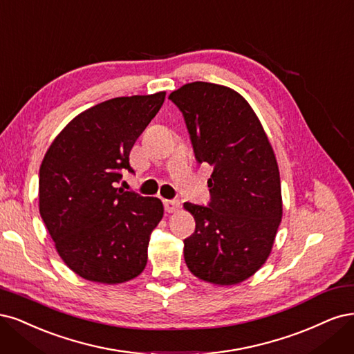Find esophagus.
Wrapping results in <instances>:
<instances>
[{
  "instance_id": "34e87169",
  "label": "esophagus",
  "mask_w": 354,
  "mask_h": 354,
  "mask_svg": "<svg viewBox=\"0 0 354 354\" xmlns=\"http://www.w3.org/2000/svg\"><path fill=\"white\" fill-rule=\"evenodd\" d=\"M165 209L167 213H175L179 210V200H165Z\"/></svg>"
}]
</instances>
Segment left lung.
Segmentation results:
<instances>
[{
	"mask_svg": "<svg viewBox=\"0 0 354 354\" xmlns=\"http://www.w3.org/2000/svg\"><path fill=\"white\" fill-rule=\"evenodd\" d=\"M184 115L196 158L213 166L209 206L184 203L196 232L184 239L194 277L235 285L265 265L282 219L275 153L254 110L236 91L191 82L169 95Z\"/></svg>",
	"mask_w": 354,
	"mask_h": 354,
	"instance_id": "8db88e82",
	"label": "left lung"
}]
</instances>
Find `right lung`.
<instances>
[{
  "label": "right lung",
  "instance_id": "1",
  "mask_svg": "<svg viewBox=\"0 0 354 354\" xmlns=\"http://www.w3.org/2000/svg\"><path fill=\"white\" fill-rule=\"evenodd\" d=\"M166 93L118 97L91 107L55 136L39 167V213L57 253L76 275L101 283L136 278L163 218L156 197L118 188L129 153Z\"/></svg>",
  "mask_w": 354,
  "mask_h": 354
}]
</instances>
